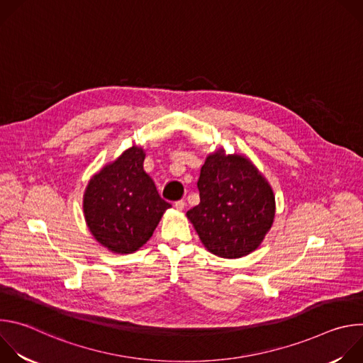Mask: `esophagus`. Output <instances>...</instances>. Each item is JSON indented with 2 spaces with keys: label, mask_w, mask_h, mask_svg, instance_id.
Masks as SVG:
<instances>
[{
  "label": "esophagus",
  "mask_w": 363,
  "mask_h": 363,
  "mask_svg": "<svg viewBox=\"0 0 363 363\" xmlns=\"http://www.w3.org/2000/svg\"><path fill=\"white\" fill-rule=\"evenodd\" d=\"M186 206V202L184 201V199H179V201H177L175 202V208H177V211H182L184 208Z\"/></svg>",
  "instance_id": "obj_1"
}]
</instances>
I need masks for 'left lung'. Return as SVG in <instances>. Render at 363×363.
Here are the masks:
<instances>
[{
	"instance_id": "left-lung-1",
	"label": "left lung",
	"mask_w": 363,
	"mask_h": 363,
	"mask_svg": "<svg viewBox=\"0 0 363 363\" xmlns=\"http://www.w3.org/2000/svg\"><path fill=\"white\" fill-rule=\"evenodd\" d=\"M199 203L186 213L201 242L223 258H240L260 247L276 217L270 182L242 153L221 146L201 168Z\"/></svg>"
}]
</instances>
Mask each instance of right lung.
Here are the masks:
<instances>
[{
	"label": "right lung",
	"mask_w": 363,
	"mask_h": 363,
	"mask_svg": "<svg viewBox=\"0 0 363 363\" xmlns=\"http://www.w3.org/2000/svg\"><path fill=\"white\" fill-rule=\"evenodd\" d=\"M145 149L132 145L96 172L83 194V214L94 240L115 254L138 251L171 203L145 172Z\"/></svg>",
	"instance_id": "add662e5"
}]
</instances>
